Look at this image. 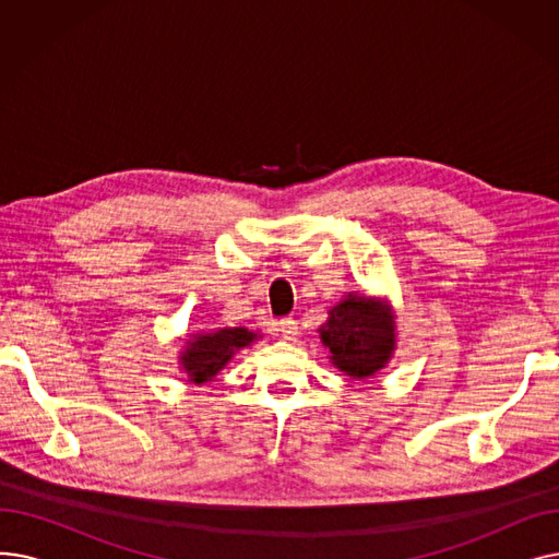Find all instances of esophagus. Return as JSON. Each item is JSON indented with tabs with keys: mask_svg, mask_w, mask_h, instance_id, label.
Masks as SVG:
<instances>
[{
	"mask_svg": "<svg viewBox=\"0 0 559 559\" xmlns=\"http://www.w3.org/2000/svg\"><path fill=\"white\" fill-rule=\"evenodd\" d=\"M276 331H278V335H281L283 340H297V335H299L297 321L292 319V317H285V319L276 321Z\"/></svg>",
	"mask_w": 559,
	"mask_h": 559,
	"instance_id": "1",
	"label": "esophagus"
}]
</instances>
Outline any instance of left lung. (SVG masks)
<instances>
[{
  "mask_svg": "<svg viewBox=\"0 0 559 559\" xmlns=\"http://www.w3.org/2000/svg\"><path fill=\"white\" fill-rule=\"evenodd\" d=\"M388 301L358 297L350 292L329 310L319 329L321 344L331 350L333 365L354 378H369L383 369L396 348V321Z\"/></svg>",
  "mask_w": 559,
  "mask_h": 559,
  "instance_id": "1",
  "label": "left lung"
}]
</instances>
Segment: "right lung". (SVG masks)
Instances as JSON below:
<instances>
[{
    "label": "right lung",
    "mask_w": 559,
    "mask_h": 559,
    "mask_svg": "<svg viewBox=\"0 0 559 559\" xmlns=\"http://www.w3.org/2000/svg\"><path fill=\"white\" fill-rule=\"evenodd\" d=\"M253 340H258V335L242 326L197 333L186 342L179 362L188 373L190 383L203 385L213 380L228 365V360Z\"/></svg>",
    "instance_id": "add662e5"
}]
</instances>
